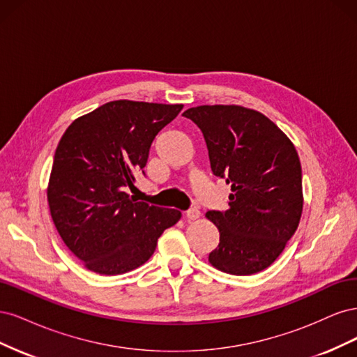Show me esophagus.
<instances>
[{"instance_id": "34e87169", "label": "esophagus", "mask_w": 357, "mask_h": 357, "mask_svg": "<svg viewBox=\"0 0 357 357\" xmlns=\"http://www.w3.org/2000/svg\"><path fill=\"white\" fill-rule=\"evenodd\" d=\"M201 215V213H199V210L198 208H189L188 211H186V219L188 220H197L198 218Z\"/></svg>"}]
</instances>
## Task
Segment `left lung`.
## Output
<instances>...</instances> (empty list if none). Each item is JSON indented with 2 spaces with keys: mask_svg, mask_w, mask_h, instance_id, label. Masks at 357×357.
Here are the masks:
<instances>
[{
  "mask_svg": "<svg viewBox=\"0 0 357 357\" xmlns=\"http://www.w3.org/2000/svg\"><path fill=\"white\" fill-rule=\"evenodd\" d=\"M183 116L201 129L213 174L232 190L228 210L205 214L220 232L210 264L232 275L262 271L282 255L301 220L295 146L266 116L240 105H199Z\"/></svg>",
  "mask_w": 357,
  "mask_h": 357,
  "instance_id": "8db88e82",
  "label": "left lung"
}]
</instances>
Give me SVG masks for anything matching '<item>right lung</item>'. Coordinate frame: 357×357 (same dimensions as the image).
Instances as JSON below:
<instances>
[{
    "mask_svg": "<svg viewBox=\"0 0 357 357\" xmlns=\"http://www.w3.org/2000/svg\"><path fill=\"white\" fill-rule=\"evenodd\" d=\"M181 104L119 100L67 128L56 147L47 201L62 241L91 271L117 275L143 265L181 213L137 202L125 192Z\"/></svg>",
    "mask_w": 357,
    "mask_h": 357,
    "instance_id": "add662e5",
    "label": "right lung"
}]
</instances>
